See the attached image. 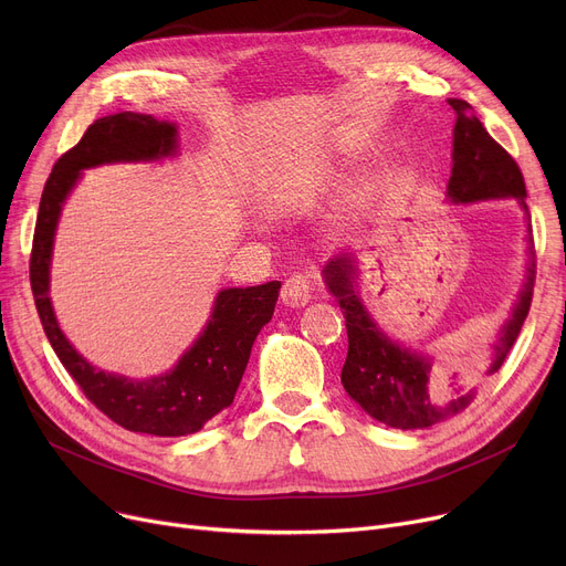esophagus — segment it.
Masks as SVG:
<instances>
[{
	"instance_id": "34e87169",
	"label": "esophagus",
	"mask_w": 566,
	"mask_h": 566,
	"mask_svg": "<svg viewBox=\"0 0 566 566\" xmlns=\"http://www.w3.org/2000/svg\"><path fill=\"white\" fill-rule=\"evenodd\" d=\"M312 301V280L307 275H291L282 286V303L286 307H305Z\"/></svg>"
}]
</instances>
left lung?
I'll return each instance as SVG.
<instances>
[{
  "label": "left lung",
  "instance_id": "1",
  "mask_svg": "<svg viewBox=\"0 0 566 566\" xmlns=\"http://www.w3.org/2000/svg\"><path fill=\"white\" fill-rule=\"evenodd\" d=\"M457 114L452 142V176L448 199L452 203H472L486 199H516L525 211V181L514 158L486 133L482 122L472 114L465 101H448ZM534 241L532 224H527V263L525 282L504 321L495 342L491 344V360L486 376L495 374L507 358L527 318L534 289ZM323 280L335 295L348 333V355L342 369V385L348 397L360 403L374 420L395 429H427L431 424L454 418L465 410L478 388L463 382L436 378L429 355L410 350L385 335L358 295V256L339 254L323 268ZM457 376V374H454Z\"/></svg>",
  "mask_w": 566,
  "mask_h": 566
}]
</instances>
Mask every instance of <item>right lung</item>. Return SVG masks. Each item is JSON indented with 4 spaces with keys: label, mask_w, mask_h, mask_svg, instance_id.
<instances>
[{
    "label": "right lung",
    "mask_w": 566,
    "mask_h": 566,
    "mask_svg": "<svg viewBox=\"0 0 566 566\" xmlns=\"http://www.w3.org/2000/svg\"><path fill=\"white\" fill-rule=\"evenodd\" d=\"M176 124L137 112L98 118L86 128L77 146L52 167L39 206L29 261V280L43 331L86 399L124 429L163 438L195 433L231 406L252 344L273 318L282 284L222 289L203 331L169 371L151 378H128L86 363L59 328L50 301V263L62 206L84 169L109 163H156L176 156Z\"/></svg>",
    "instance_id": "obj_1"
}]
</instances>
